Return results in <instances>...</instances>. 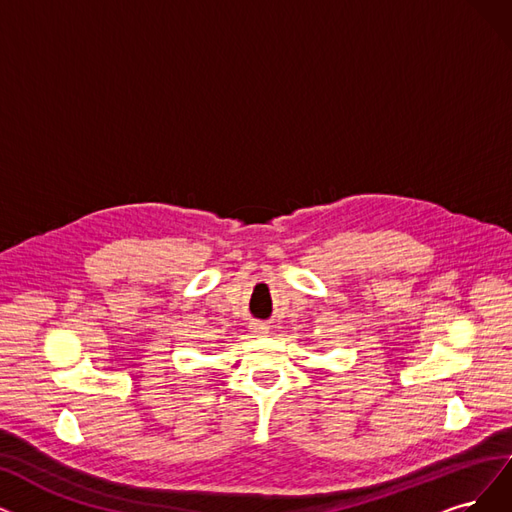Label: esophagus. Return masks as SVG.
Returning a JSON list of instances; mask_svg holds the SVG:
<instances>
[{
  "mask_svg": "<svg viewBox=\"0 0 512 512\" xmlns=\"http://www.w3.org/2000/svg\"><path fill=\"white\" fill-rule=\"evenodd\" d=\"M250 330H252V334H254V336H267V334H269V325H267V323H260V321H256V323H252V325H250Z\"/></svg>",
  "mask_w": 512,
  "mask_h": 512,
  "instance_id": "obj_1",
  "label": "esophagus"
}]
</instances>
